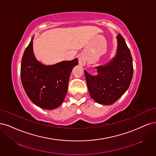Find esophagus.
<instances>
[{"label": "esophagus", "mask_w": 156, "mask_h": 156, "mask_svg": "<svg viewBox=\"0 0 156 156\" xmlns=\"http://www.w3.org/2000/svg\"><path fill=\"white\" fill-rule=\"evenodd\" d=\"M78 62L79 64L81 65H84L86 63V58L83 54H81L78 58Z\"/></svg>", "instance_id": "esophagus-1"}]
</instances>
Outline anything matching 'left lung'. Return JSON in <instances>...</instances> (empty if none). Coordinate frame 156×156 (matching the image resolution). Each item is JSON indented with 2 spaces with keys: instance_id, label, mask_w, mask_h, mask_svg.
<instances>
[{
  "instance_id": "8db88e82",
  "label": "left lung",
  "mask_w": 156,
  "mask_h": 156,
  "mask_svg": "<svg viewBox=\"0 0 156 156\" xmlns=\"http://www.w3.org/2000/svg\"><path fill=\"white\" fill-rule=\"evenodd\" d=\"M116 56L108 63L98 66L97 76L84 71L89 92L97 103L110 105L127 91L133 77V60L124 37L119 34Z\"/></svg>"
}]
</instances>
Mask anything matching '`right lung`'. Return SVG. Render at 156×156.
Wrapping results in <instances>:
<instances>
[{
  "label": "right lung",
  "instance_id": "right-lung-1",
  "mask_svg": "<svg viewBox=\"0 0 156 156\" xmlns=\"http://www.w3.org/2000/svg\"><path fill=\"white\" fill-rule=\"evenodd\" d=\"M34 38V37H33ZM33 38L25 49L21 65V78L27 96L37 106L53 109L66 96L70 74L78 63L75 58L52 65L38 62L33 52Z\"/></svg>",
  "mask_w": 156,
  "mask_h": 156
}]
</instances>
